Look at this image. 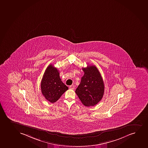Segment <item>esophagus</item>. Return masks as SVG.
I'll return each mask as SVG.
<instances>
[{"label":"esophagus","instance_id":"1","mask_svg":"<svg viewBox=\"0 0 148 148\" xmlns=\"http://www.w3.org/2000/svg\"><path fill=\"white\" fill-rule=\"evenodd\" d=\"M69 88L70 89H72V90H74L75 89V86L74 85L70 86Z\"/></svg>","mask_w":148,"mask_h":148}]
</instances>
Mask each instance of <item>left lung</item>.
<instances>
[{"label": "left lung", "mask_w": 148, "mask_h": 148, "mask_svg": "<svg viewBox=\"0 0 148 148\" xmlns=\"http://www.w3.org/2000/svg\"><path fill=\"white\" fill-rule=\"evenodd\" d=\"M82 70L84 74L75 92L85 106H94L103 98L104 83L96 66L88 65Z\"/></svg>", "instance_id": "1"}]
</instances>
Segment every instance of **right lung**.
Wrapping results in <instances>:
<instances>
[{"label": "right lung", "instance_id": "1", "mask_svg": "<svg viewBox=\"0 0 148 148\" xmlns=\"http://www.w3.org/2000/svg\"><path fill=\"white\" fill-rule=\"evenodd\" d=\"M42 94L45 99L51 103L58 101L68 89L59 76V71L52 64L45 70L40 85Z\"/></svg>", "mask_w": 148, "mask_h": 148}]
</instances>
